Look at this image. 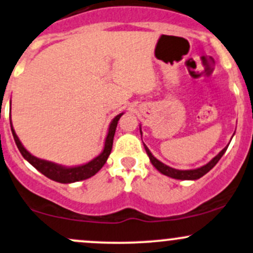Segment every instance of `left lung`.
<instances>
[{
    "instance_id": "obj_1",
    "label": "left lung",
    "mask_w": 253,
    "mask_h": 253,
    "mask_svg": "<svg viewBox=\"0 0 253 253\" xmlns=\"http://www.w3.org/2000/svg\"><path fill=\"white\" fill-rule=\"evenodd\" d=\"M139 128H140V134H141V127L140 126H139ZM228 145H227L223 150H221V151L218 152V154L216 155V156L213 157L210 162H208L207 165L202 166V167L196 168V169H187V170H181V169H175V168L169 167V166L165 165V163L161 162V161H158L157 158L151 154V151H150L145 144H144V148H145L146 154H148V156L150 158V162L152 163V166H154V167L156 168L161 174H163V175H167L169 177H173V179H177V180H197V179H199V177L205 175L208 171H210L213 167H215L216 163L221 160V157L223 156V154L226 152Z\"/></svg>"
}]
</instances>
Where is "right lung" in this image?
Segmentation results:
<instances>
[{"instance_id": "right-lung-1", "label": "right lung", "mask_w": 253, "mask_h": 253, "mask_svg": "<svg viewBox=\"0 0 253 253\" xmlns=\"http://www.w3.org/2000/svg\"><path fill=\"white\" fill-rule=\"evenodd\" d=\"M122 115H124V113H120L119 115H116L115 118L113 119L112 122H110L107 137H105L104 148L102 150L101 154L93 158V160H91L90 162L85 163V165L73 166V167H66V166L57 165V163L50 162V161L42 160V158L33 156L32 154H30V152L24 148L23 144H21L20 139H19L15 131H14L12 121H10V129H12L14 140H15V144L16 146H18L19 151H20V154L23 155V157L30 163V165H32L33 167L37 169L38 171H41L43 175L54 180V181L61 182V184H72V182L82 181V180H86L88 179V177L93 176L99 169L103 167L104 163L107 162L108 157H109L110 152H112L114 134H115L118 121L120 120Z\"/></svg>"}]
</instances>
